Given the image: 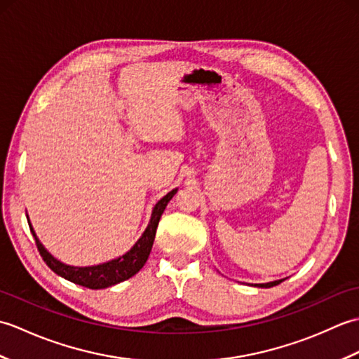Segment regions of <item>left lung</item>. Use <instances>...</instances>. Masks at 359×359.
Listing matches in <instances>:
<instances>
[{
  "mask_svg": "<svg viewBox=\"0 0 359 359\" xmlns=\"http://www.w3.org/2000/svg\"><path fill=\"white\" fill-rule=\"evenodd\" d=\"M282 282V279L280 280H273V282H266V284H257V287H265V288H270V287H274V285H278V284H280Z\"/></svg>",
  "mask_w": 359,
  "mask_h": 359,
  "instance_id": "left-lung-1",
  "label": "left lung"
}]
</instances>
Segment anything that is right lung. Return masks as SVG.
<instances>
[{"mask_svg": "<svg viewBox=\"0 0 359 359\" xmlns=\"http://www.w3.org/2000/svg\"><path fill=\"white\" fill-rule=\"evenodd\" d=\"M175 193H177V189H172L171 193H168L163 199H160L157 202V205L154 207V211H152V216H151L147 230H144L142 238L135 242V245L129 250L126 255L114 259V261L100 264V265H94V266H71V265H65L60 261H57L55 257L48 253V250H44L41 242L36 239V234L34 233L29 219H27V222H29L30 231H32V234H34L36 248H38V251H40L43 261L53 273H57L58 276H62V278L74 282V284H79L81 287L93 288V290L106 288V287L116 285V284H118V282H123L129 278H133L134 274L139 273L142 270V266L147 264L149 253H151V248H152V243H154L158 220H160V217H162L168 202L172 199V196Z\"/></svg>", "mask_w": 359, "mask_h": 359, "instance_id": "obj_1", "label": "right lung"}]
</instances>
